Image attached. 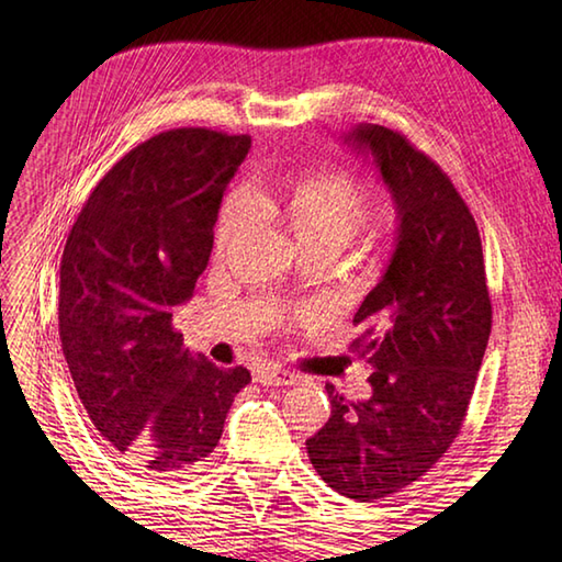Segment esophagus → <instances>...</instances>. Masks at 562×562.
Here are the masks:
<instances>
[{"label":"esophagus","instance_id":"34e87169","mask_svg":"<svg viewBox=\"0 0 562 562\" xmlns=\"http://www.w3.org/2000/svg\"><path fill=\"white\" fill-rule=\"evenodd\" d=\"M256 381L262 386H292L300 381V376H296L294 372H290V369H280V367H262L256 372Z\"/></svg>","mask_w":562,"mask_h":562}]
</instances>
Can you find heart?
<instances>
[{
  "mask_svg": "<svg viewBox=\"0 0 562 562\" xmlns=\"http://www.w3.org/2000/svg\"><path fill=\"white\" fill-rule=\"evenodd\" d=\"M274 220H280L302 250H338L360 232L369 210L367 186L348 171L318 169L274 183L262 195ZM250 220L248 198L232 193L224 200L214 229V248L224 254Z\"/></svg>",
  "mask_w": 562,
  "mask_h": 562,
  "instance_id": "heart-1",
  "label": "heart"
}]
</instances>
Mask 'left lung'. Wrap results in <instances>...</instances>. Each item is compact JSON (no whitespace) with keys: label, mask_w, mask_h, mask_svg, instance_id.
I'll list each match as a JSON object with an SVG mask.
<instances>
[{"label":"left lung","mask_w":562,"mask_h":562,"mask_svg":"<svg viewBox=\"0 0 562 562\" xmlns=\"http://www.w3.org/2000/svg\"><path fill=\"white\" fill-rule=\"evenodd\" d=\"M374 157L398 214L384 278L352 318L350 348L374 369L372 396L326 386L330 417L306 451L333 491L372 503L432 469L459 437L493 326L481 234L439 166L396 130L360 123L345 137Z\"/></svg>","instance_id":"obj_1"}]
</instances>
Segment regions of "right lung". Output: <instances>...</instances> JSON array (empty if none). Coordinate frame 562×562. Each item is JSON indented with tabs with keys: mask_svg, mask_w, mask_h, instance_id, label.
<instances>
[{
	"mask_svg": "<svg viewBox=\"0 0 562 562\" xmlns=\"http://www.w3.org/2000/svg\"><path fill=\"white\" fill-rule=\"evenodd\" d=\"M248 135L166 130L130 149L67 236L59 340L93 427L130 469L176 479L210 457L250 374L183 348L173 306L207 268Z\"/></svg>",
	"mask_w": 562,
	"mask_h": 562,
	"instance_id": "1",
	"label": "right lung"
}]
</instances>
